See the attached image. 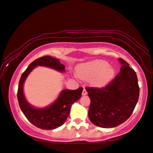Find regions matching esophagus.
Here are the masks:
<instances>
[{"label": "esophagus", "instance_id": "esophagus-1", "mask_svg": "<svg viewBox=\"0 0 153 153\" xmlns=\"http://www.w3.org/2000/svg\"><path fill=\"white\" fill-rule=\"evenodd\" d=\"M87 93H87L86 90H85V88H83V92H82V95H86Z\"/></svg>", "mask_w": 153, "mask_h": 153}]
</instances>
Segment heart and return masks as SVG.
I'll return each mask as SVG.
<instances>
[{
  "instance_id": "heart-1",
  "label": "heart",
  "mask_w": 153,
  "mask_h": 153,
  "mask_svg": "<svg viewBox=\"0 0 153 153\" xmlns=\"http://www.w3.org/2000/svg\"><path fill=\"white\" fill-rule=\"evenodd\" d=\"M76 74L83 80H89L93 86L102 87L114 78L115 70L106 60H95L79 65Z\"/></svg>"
}]
</instances>
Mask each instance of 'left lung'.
<instances>
[{"label": "left lung", "instance_id": "left-lung-1", "mask_svg": "<svg viewBox=\"0 0 153 153\" xmlns=\"http://www.w3.org/2000/svg\"><path fill=\"white\" fill-rule=\"evenodd\" d=\"M120 72L102 88H85L91 99L90 120L96 126L111 128L125 122L132 114L139 97L135 71L123 59Z\"/></svg>", "mask_w": 153, "mask_h": 153}]
</instances>
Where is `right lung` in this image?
<instances>
[{"label": "right lung", "mask_w": 153, "mask_h": 153, "mask_svg": "<svg viewBox=\"0 0 153 153\" xmlns=\"http://www.w3.org/2000/svg\"><path fill=\"white\" fill-rule=\"evenodd\" d=\"M37 66H45L58 72H65L64 65L61 64L59 60L51 56H46L35 60L21 76L17 91L19 104L23 114L33 125L42 129H53L61 126L65 122L72 104L81 97L83 88H79L76 90H63L50 106L43 108L33 107L25 98L23 85L28 74Z\"/></svg>", "instance_id": "1"}]
</instances>
